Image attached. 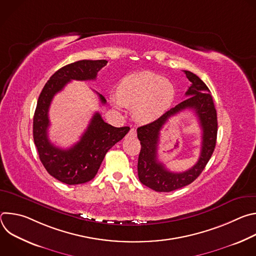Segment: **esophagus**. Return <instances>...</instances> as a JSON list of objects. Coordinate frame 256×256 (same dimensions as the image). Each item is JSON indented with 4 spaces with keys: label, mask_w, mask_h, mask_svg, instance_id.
Returning a JSON list of instances; mask_svg holds the SVG:
<instances>
[{
    "label": "esophagus",
    "mask_w": 256,
    "mask_h": 256,
    "mask_svg": "<svg viewBox=\"0 0 256 256\" xmlns=\"http://www.w3.org/2000/svg\"><path fill=\"white\" fill-rule=\"evenodd\" d=\"M128 136H130V138H134V136H136V128H130V130L128 132Z\"/></svg>",
    "instance_id": "1"
}]
</instances>
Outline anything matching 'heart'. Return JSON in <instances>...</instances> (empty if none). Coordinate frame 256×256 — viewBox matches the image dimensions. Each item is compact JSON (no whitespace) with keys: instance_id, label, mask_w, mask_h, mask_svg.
Segmentation results:
<instances>
[{"instance_id":"1","label":"heart","mask_w":256,"mask_h":256,"mask_svg":"<svg viewBox=\"0 0 256 256\" xmlns=\"http://www.w3.org/2000/svg\"><path fill=\"white\" fill-rule=\"evenodd\" d=\"M175 91L172 84L151 72H140L124 77L118 85L116 106L134 107L136 118L153 122L171 106Z\"/></svg>"}]
</instances>
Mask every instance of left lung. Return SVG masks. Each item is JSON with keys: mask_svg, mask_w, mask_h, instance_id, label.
<instances>
[{"mask_svg": "<svg viewBox=\"0 0 256 256\" xmlns=\"http://www.w3.org/2000/svg\"><path fill=\"white\" fill-rule=\"evenodd\" d=\"M192 82L186 92V100L166 112L155 122L140 126L138 138L140 152L138 160V175L142 184L159 192H169L190 184L204 169L216 147L218 120L214 100L208 86L190 70H184ZM192 108L199 118L202 128V147L196 166L184 172H169L158 160V142L160 130L168 120L180 111Z\"/></svg>", "mask_w": 256, "mask_h": 256, "instance_id": "8db88e82", "label": "left lung"}]
</instances>
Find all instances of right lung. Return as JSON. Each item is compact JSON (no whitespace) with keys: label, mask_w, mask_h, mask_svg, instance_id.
Segmentation results:
<instances>
[{"label":"right lung","mask_w":256,"mask_h":256,"mask_svg":"<svg viewBox=\"0 0 256 256\" xmlns=\"http://www.w3.org/2000/svg\"><path fill=\"white\" fill-rule=\"evenodd\" d=\"M107 60H83L60 68L44 85L33 116V138L40 159L46 171L68 186L82 184L93 179L109 149L130 130L128 126L116 128L106 124L96 112L80 140L64 150L48 140V110L54 96L72 80H95ZM102 104L106 99L98 93Z\"/></svg>","instance_id":"1"}]
</instances>
